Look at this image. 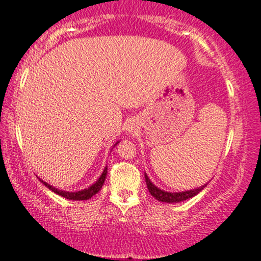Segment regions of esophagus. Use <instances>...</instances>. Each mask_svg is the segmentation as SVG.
<instances>
[{"instance_id": "1", "label": "esophagus", "mask_w": 261, "mask_h": 261, "mask_svg": "<svg viewBox=\"0 0 261 261\" xmlns=\"http://www.w3.org/2000/svg\"><path fill=\"white\" fill-rule=\"evenodd\" d=\"M136 128V122L135 121H130L127 124V131H130V133H133V131Z\"/></svg>"}]
</instances>
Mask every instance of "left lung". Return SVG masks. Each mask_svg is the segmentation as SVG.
I'll list each match as a JSON object with an SVG mask.
<instances>
[{"label":"left lung","instance_id":"1","mask_svg":"<svg viewBox=\"0 0 261 261\" xmlns=\"http://www.w3.org/2000/svg\"><path fill=\"white\" fill-rule=\"evenodd\" d=\"M145 179H146V184H147L148 191L151 193V195L155 197L158 201L169 202V203L180 202V201H184V200L190 199V197H194L195 195H197V194H199L203 188L206 187V184H205V185H202V187H200V188L193 189V190L181 191V193H169V191L161 190V189H158L157 187H155V185L152 184V181L149 180L147 174H145Z\"/></svg>","mask_w":261,"mask_h":261}]
</instances>
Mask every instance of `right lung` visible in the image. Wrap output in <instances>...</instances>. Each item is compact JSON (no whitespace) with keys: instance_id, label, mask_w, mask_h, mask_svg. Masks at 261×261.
Instances as JSON below:
<instances>
[{"instance_id":"right-lung-1","label":"right lung","mask_w":261,"mask_h":261,"mask_svg":"<svg viewBox=\"0 0 261 261\" xmlns=\"http://www.w3.org/2000/svg\"><path fill=\"white\" fill-rule=\"evenodd\" d=\"M115 145H118V142L115 143ZM114 145V146H115ZM107 173H108V168L106 167L103 170V173H101V175L99 176V179H98L97 181L94 182V184L91 185L89 188L85 189V190H81V191H76V193H68V191H62V190H59V189L51 187L50 184H47V182H45L43 180H40L45 187H47L50 189V190H53L54 193L58 194V195L65 197V199H68V200H88L91 199L93 195H95V194L98 193V191L100 190L101 187H103L104 184V180H106L107 178Z\"/></svg>"}]
</instances>
